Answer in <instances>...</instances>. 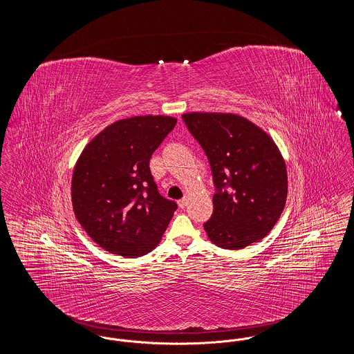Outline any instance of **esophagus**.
<instances>
[{"instance_id":"esophagus-1","label":"esophagus","mask_w":354,"mask_h":354,"mask_svg":"<svg viewBox=\"0 0 354 354\" xmlns=\"http://www.w3.org/2000/svg\"><path fill=\"white\" fill-rule=\"evenodd\" d=\"M187 203H188V199H187V198H183V199H180V201L178 202V204H179V207H180V208H185V205H187Z\"/></svg>"}]
</instances>
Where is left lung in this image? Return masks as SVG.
<instances>
[{"mask_svg":"<svg viewBox=\"0 0 354 354\" xmlns=\"http://www.w3.org/2000/svg\"><path fill=\"white\" fill-rule=\"evenodd\" d=\"M205 152L215 185L209 240L241 250L268 235L286 207V162L273 139L248 119L224 113L183 114Z\"/></svg>","mask_w":354,"mask_h":354,"instance_id":"8db88e82","label":"left lung"}]
</instances>
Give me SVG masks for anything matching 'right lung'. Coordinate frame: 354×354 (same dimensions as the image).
<instances>
[{
    "mask_svg": "<svg viewBox=\"0 0 354 354\" xmlns=\"http://www.w3.org/2000/svg\"><path fill=\"white\" fill-rule=\"evenodd\" d=\"M176 119H120L94 136L73 172L75 218L100 247L123 257L152 251L178 208L153 182L150 159Z\"/></svg>",
    "mask_w": 354,
    "mask_h": 354,
    "instance_id": "right-lung-1",
    "label": "right lung"
}]
</instances>
